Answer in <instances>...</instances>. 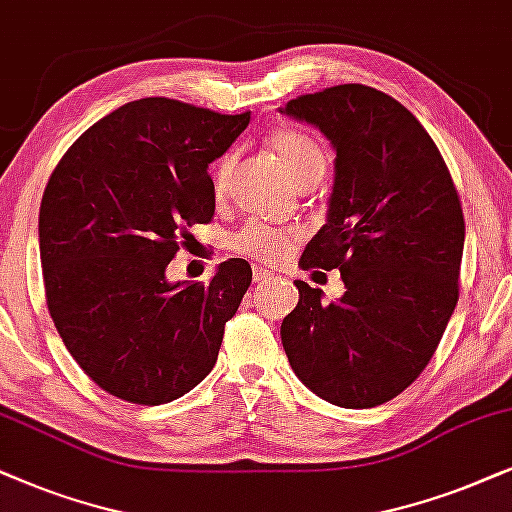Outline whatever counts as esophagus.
Returning a JSON list of instances; mask_svg holds the SVG:
<instances>
[{
  "mask_svg": "<svg viewBox=\"0 0 512 512\" xmlns=\"http://www.w3.org/2000/svg\"><path fill=\"white\" fill-rule=\"evenodd\" d=\"M274 274H271V271H267V269H255V283L257 285H267V283H271L274 281Z\"/></svg>",
  "mask_w": 512,
  "mask_h": 512,
  "instance_id": "34e87169",
  "label": "esophagus"
}]
</instances>
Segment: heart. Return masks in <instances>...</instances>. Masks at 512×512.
Instances as JSON below:
<instances>
[{
    "label": "heart",
    "mask_w": 512,
    "mask_h": 512,
    "mask_svg": "<svg viewBox=\"0 0 512 512\" xmlns=\"http://www.w3.org/2000/svg\"><path fill=\"white\" fill-rule=\"evenodd\" d=\"M269 152L274 156L278 168L283 170V175L295 185L299 177H304L311 170L325 168V154L309 135L295 128H276L269 135ZM234 170V156L227 154L217 163L215 177H213V189L217 196L224 194L227 189L229 175ZM295 241V234L288 229L276 227V224L267 222H248L245 227L234 236V250L241 252L245 257L260 262H276L278 257H283V252L290 248Z\"/></svg>",
    "instance_id": "obj_1"
}]
</instances>
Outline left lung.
<instances>
[{
  "mask_svg": "<svg viewBox=\"0 0 512 512\" xmlns=\"http://www.w3.org/2000/svg\"><path fill=\"white\" fill-rule=\"evenodd\" d=\"M335 149L325 224L302 269H339L344 295L295 281L281 323L292 370L318 398L365 410L424 372L459 299L463 213L452 175L417 117L391 95L344 84L278 107Z\"/></svg>",
  "mask_w": 512,
  "mask_h": 512,
  "instance_id": "left-lung-1",
  "label": "left lung"
}]
</instances>
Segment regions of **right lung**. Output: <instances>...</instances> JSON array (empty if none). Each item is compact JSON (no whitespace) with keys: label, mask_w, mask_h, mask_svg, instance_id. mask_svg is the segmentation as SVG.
<instances>
[{"label":"right lung","mask_w":512,"mask_h":512,"mask_svg":"<svg viewBox=\"0 0 512 512\" xmlns=\"http://www.w3.org/2000/svg\"><path fill=\"white\" fill-rule=\"evenodd\" d=\"M248 124V112L126 102L67 149L46 185V304L81 370L121 400L170 403L213 370L250 264L231 257L208 285L170 283L166 269L185 229L213 217L208 166Z\"/></svg>","instance_id":"add662e5"}]
</instances>
